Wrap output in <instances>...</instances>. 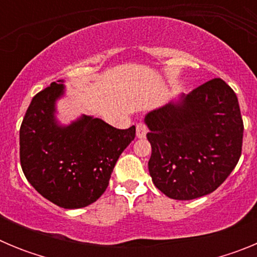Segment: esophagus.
<instances>
[{"instance_id":"34e87169","label":"esophagus","mask_w":257,"mask_h":257,"mask_svg":"<svg viewBox=\"0 0 257 257\" xmlns=\"http://www.w3.org/2000/svg\"><path fill=\"white\" fill-rule=\"evenodd\" d=\"M147 133H148V128L144 123H138L136 124V138L138 139H144L147 136Z\"/></svg>"}]
</instances>
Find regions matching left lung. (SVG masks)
I'll return each instance as SVG.
<instances>
[{
	"instance_id": "left-lung-1",
	"label": "left lung",
	"mask_w": 257,
	"mask_h": 257,
	"mask_svg": "<svg viewBox=\"0 0 257 257\" xmlns=\"http://www.w3.org/2000/svg\"><path fill=\"white\" fill-rule=\"evenodd\" d=\"M152 181L172 199L189 201L221 185L239 161L243 121L235 92L213 78L144 118Z\"/></svg>"
}]
</instances>
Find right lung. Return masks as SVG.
I'll use <instances>...</instances> for the list:
<instances>
[{
	"mask_svg": "<svg viewBox=\"0 0 257 257\" xmlns=\"http://www.w3.org/2000/svg\"><path fill=\"white\" fill-rule=\"evenodd\" d=\"M63 82H52L32 99L20 126V165L41 196L73 210L105 192L118 158L135 138V126L119 130L86 114L61 124L56 101L65 94Z\"/></svg>",
	"mask_w": 257,
	"mask_h": 257,
	"instance_id": "obj_1",
	"label": "right lung"
}]
</instances>
